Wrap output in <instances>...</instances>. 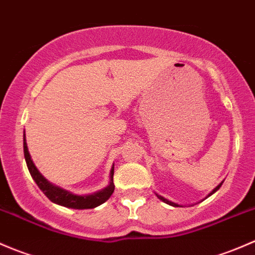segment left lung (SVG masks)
Instances as JSON below:
<instances>
[{"mask_svg":"<svg viewBox=\"0 0 255 255\" xmlns=\"http://www.w3.org/2000/svg\"><path fill=\"white\" fill-rule=\"evenodd\" d=\"M222 183H224V182H221V183H220V184L219 185H217L216 186V188H215L214 189V190H212L211 191V193H209V195H207L206 196V198H209V196H211L212 195V194H214V193H216V191L217 190H219V189H220V186H221L222 185ZM154 194H156V195H157V198H158L159 199V200H162V201H163V203H166V204H168V205H170V206H174V207H182V205H179V204H177V203H173V201H170V200H168V199H166V198H163V196H162V195H159V194H157V193H154ZM205 198V199H206Z\"/></svg>","mask_w":255,"mask_h":255,"instance_id":"left-lung-1","label":"left lung"}]
</instances>
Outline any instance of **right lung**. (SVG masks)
<instances>
[{"mask_svg":"<svg viewBox=\"0 0 255 255\" xmlns=\"http://www.w3.org/2000/svg\"><path fill=\"white\" fill-rule=\"evenodd\" d=\"M23 149H24V158L27 162V167L29 169V173L36 185L40 188L46 195V198L54 204L61 205L69 209L76 210H85V209H94V207L102 205L106 203L107 200L112 196L114 193V182H113V175H114V164H113L112 169H110L109 174V184L103 188L102 190L94 191L92 194H85V195H80V194H75L72 191L67 190V189L61 188V186L54 184V183L49 182L43 174L38 170L35 167L34 162L31 161V157L29 151H28L27 140H25V131L23 135Z\"/></svg>","mask_w":255,"mask_h":255,"instance_id":"right-lung-1","label":"right lung"}]
</instances>
